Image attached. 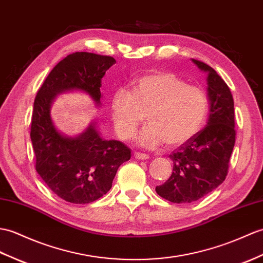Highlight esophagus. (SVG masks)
Wrapping results in <instances>:
<instances>
[{
    "label": "esophagus",
    "mask_w": 263,
    "mask_h": 263,
    "mask_svg": "<svg viewBox=\"0 0 263 263\" xmlns=\"http://www.w3.org/2000/svg\"><path fill=\"white\" fill-rule=\"evenodd\" d=\"M134 158L138 160H146L149 158V156L144 154H140V152H136V154H134Z\"/></svg>",
    "instance_id": "esophagus-1"
}]
</instances>
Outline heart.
Masks as SVG:
<instances>
[{
    "label": "heart",
    "mask_w": 263,
    "mask_h": 263,
    "mask_svg": "<svg viewBox=\"0 0 263 263\" xmlns=\"http://www.w3.org/2000/svg\"><path fill=\"white\" fill-rule=\"evenodd\" d=\"M111 115L121 139H130L142 124L149 125L139 134L138 143L155 149L166 142L179 146L193 139L209 112L205 90L170 71H151L133 79L131 93L119 89L112 95Z\"/></svg>",
    "instance_id": "heart-1"
}]
</instances>
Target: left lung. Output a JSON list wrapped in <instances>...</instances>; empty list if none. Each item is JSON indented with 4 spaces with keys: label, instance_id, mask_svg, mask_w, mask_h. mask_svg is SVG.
Returning <instances> with one entry per match:
<instances>
[{
    "label": "left lung",
    "instance_id": "left-lung-1",
    "mask_svg": "<svg viewBox=\"0 0 263 263\" xmlns=\"http://www.w3.org/2000/svg\"><path fill=\"white\" fill-rule=\"evenodd\" d=\"M192 62L207 75L210 115L204 129L169 156L173 174L156 187L159 196L177 204L196 201L222 184L235 143L234 101L229 86L212 67Z\"/></svg>",
    "mask_w": 263,
    "mask_h": 263
}]
</instances>
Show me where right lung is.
Masks as SVG:
<instances>
[{
	"instance_id": "right-lung-1",
	"label": "right lung",
	"mask_w": 263,
	"mask_h": 263,
	"mask_svg": "<svg viewBox=\"0 0 263 263\" xmlns=\"http://www.w3.org/2000/svg\"><path fill=\"white\" fill-rule=\"evenodd\" d=\"M115 63L108 56L71 53L49 72L33 103L30 138L35 170L52 193L72 204H88L105 195L119 167L130 160L131 150L118 140L104 139L96 120L77 136L62 132L51 106L58 95L78 91L102 107L101 79Z\"/></svg>"
}]
</instances>
